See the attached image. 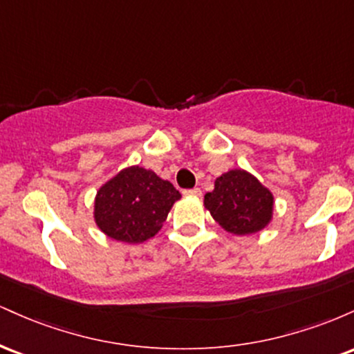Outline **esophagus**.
Masks as SVG:
<instances>
[{
    "mask_svg": "<svg viewBox=\"0 0 354 354\" xmlns=\"http://www.w3.org/2000/svg\"><path fill=\"white\" fill-rule=\"evenodd\" d=\"M183 194H186V196H201V189L200 188L185 189V191H183Z\"/></svg>",
    "mask_w": 354,
    "mask_h": 354,
    "instance_id": "34e87169",
    "label": "esophagus"
}]
</instances>
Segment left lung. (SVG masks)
Wrapping results in <instances>:
<instances>
[{"label":"left lung","instance_id":"obj_1","mask_svg":"<svg viewBox=\"0 0 354 354\" xmlns=\"http://www.w3.org/2000/svg\"><path fill=\"white\" fill-rule=\"evenodd\" d=\"M205 206L219 225L233 234L258 233L273 214V194L253 174L231 169L214 181Z\"/></svg>","mask_w":354,"mask_h":354}]
</instances>
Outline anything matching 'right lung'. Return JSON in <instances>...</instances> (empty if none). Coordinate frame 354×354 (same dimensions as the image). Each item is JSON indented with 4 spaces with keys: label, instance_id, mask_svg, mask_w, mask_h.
Here are the masks:
<instances>
[{
    "label": "right lung",
    "instance_id": "1",
    "mask_svg": "<svg viewBox=\"0 0 354 354\" xmlns=\"http://www.w3.org/2000/svg\"><path fill=\"white\" fill-rule=\"evenodd\" d=\"M180 198V191L169 181L131 166L100 188L95 201L96 225L116 241L143 243L161 230Z\"/></svg>",
    "mask_w": 354,
    "mask_h": 354
}]
</instances>
